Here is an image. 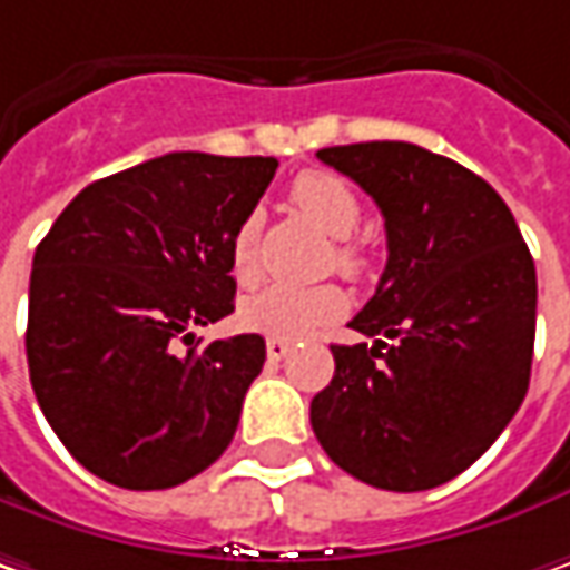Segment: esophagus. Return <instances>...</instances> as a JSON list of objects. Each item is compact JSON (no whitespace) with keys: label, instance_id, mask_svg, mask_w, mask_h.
<instances>
[{"label":"esophagus","instance_id":"1","mask_svg":"<svg viewBox=\"0 0 570 570\" xmlns=\"http://www.w3.org/2000/svg\"><path fill=\"white\" fill-rule=\"evenodd\" d=\"M286 354H289V341H281V337H267V360H271V363H281Z\"/></svg>","mask_w":570,"mask_h":570}]
</instances>
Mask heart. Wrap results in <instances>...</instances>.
<instances>
[{"mask_svg": "<svg viewBox=\"0 0 570 570\" xmlns=\"http://www.w3.org/2000/svg\"><path fill=\"white\" fill-rule=\"evenodd\" d=\"M289 194H293V204L332 238H347L360 226L357 194L328 171H303L293 181ZM258 238L261 213L252 210L248 216H242V223L229 238V271L238 284H255V277H258ZM337 267L347 274H360L366 267V258L354 245H341ZM347 306H351V299L337 284H271L238 303V325L245 332L267 334V337H281V341H299V337H309L312 332L337 322L347 312Z\"/></svg>", "mask_w": 570, "mask_h": 570, "instance_id": "obj_1", "label": "heart"}]
</instances>
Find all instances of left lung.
Returning <instances> with one entry per match:
<instances>
[{"label": "left lung", "instance_id": "obj_1", "mask_svg": "<svg viewBox=\"0 0 570 570\" xmlns=\"http://www.w3.org/2000/svg\"><path fill=\"white\" fill-rule=\"evenodd\" d=\"M383 210L385 261L334 376L312 399L322 450L360 482L428 491L456 479L527 399L535 264L501 194L414 142L315 153Z\"/></svg>", "mask_w": 570, "mask_h": 570}]
</instances>
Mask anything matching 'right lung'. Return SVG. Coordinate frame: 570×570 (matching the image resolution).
<instances>
[{
  "instance_id": "right-lung-1",
  "label": "right lung",
  "mask_w": 570,
  "mask_h": 570,
  "mask_svg": "<svg viewBox=\"0 0 570 570\" xmlns=\"http://www.w3.org/2000/svg\"><path fill=\"white\" fill-rule=\"evenodd\" d=\"M274 171L271 156L168 153L79 190L38 245L28 373L91 475L161 491L233 443L264 337L197 347L194 328L236 309L229 238Z\"/></svg>"
}]
</instances>
